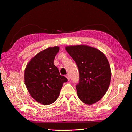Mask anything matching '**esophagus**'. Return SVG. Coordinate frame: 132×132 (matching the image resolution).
<instances>
[{
	"label": "esophagus",
	"mask_w": 132,
	"mask_h": 132,
	"mask_svg": "<svg viewBox=\"0 0 132 132\" xmlns=\"http://www.w3.org/2000/svg\"><path fill=\"white\" fill-rule=\"evenodd\" d=\"M66 78H67L68 80V81H69V80H70V77H69V75H66Z\"/></svg>",
	"instance_id": "1"
}]
</instances>
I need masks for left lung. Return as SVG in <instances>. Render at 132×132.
Here are the masks:
<instances>
[{
    "label": "left lung",
    "mask_w": 132,
    "mask_h": 132,
    "mask_svg": "<svg viewBox=\"0 0 132 132\" xmlns=\"http://www.w3.org/2000/svg\"><path fill=\"white\" fill-rule=\"evenodd\" d=\"M65 50L78 66L79 81L76 85L79 98L87 105L99 101L109 88L111 71L102 52L86 45L67 46Z\"/></svg>",
    "instance_id": "left-lung-1"
}]
</instances>
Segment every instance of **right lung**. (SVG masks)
Wrapping results in <instances>:
<instances>
[{
    "label": "right lung",
    "mask_w": 132,
    "mask_h": 132,
    "mask_svg": "<svg viewBox=\"0 0 132 132\" xmlns=\"http://www.w3.org/2000/svg\"><path fill=\"white\" fill-rule=\"evenodd\" d=\"M58 46L44 50L32 58L25 70L24 79L30 95L44 105L53 103L58 98L63 84L67 79L60 75L54 59L58 52Z\"/></svg>",
    "instance_id": "1"
}]
</instances>
